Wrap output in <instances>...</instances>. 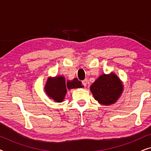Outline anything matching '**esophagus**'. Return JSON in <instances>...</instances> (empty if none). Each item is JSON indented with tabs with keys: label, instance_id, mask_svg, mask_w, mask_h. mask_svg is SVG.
Masks as SVG:
<instances>
[{
	"label": "esophagus",
	"instance_id": "esophagus-1",
	"mask_svg": "<svg viewBox=\"0 0 151 151\" xmlns=\"http://www.w3.org/2000/svg\"><path fill=\"white\" fill-rule=\"evenodd\" d=\"M87 82H88V80H86V79L82 80V84H83L84 86H86V85H87Z\"/></svg>",
	"mask_w": 151,
	"mask_h": 151
}]
</instances>
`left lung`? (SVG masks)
<instances>
[{
	"label": "left lung",
	"instance_id": "left-lung-1",
	"mask_svg": "<svg viewBox=\"0 0 151 151\" xmlns=\"http://www.w3.org/2000/svg\"><path fill=\"white\" fill-rule=\"evenodd\" d=\"M95 100L102 105L113 104L121 96L124 90L122 82L116 74H102L90 86Z\"/></svg>",
	"mask_w": 151,
	"mask_h": 151
}]
</instances>
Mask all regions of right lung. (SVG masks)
Here are the masks:
<instances>
[{
  "label": "right lung",
  "instance_id": "obj_1",
  "mask_svg": "<svg viewBox=\"0 0 151 151\" xmlns=\"http://www.w3.org/2000/svg\"><path fill=\"white\" fill-rule=\"evenodd\" d=\"M82 82L74 78L72 80L65 81L63 76L49 77L45 85V91L49 98L55 102H62L65 100L67 89L83 88Z\"/></svg>",
  "mask_w": 151,
  "mask_h": 151
}]
</instances>
